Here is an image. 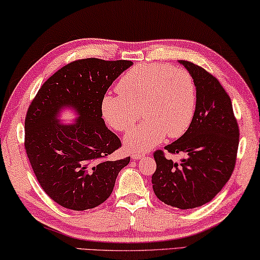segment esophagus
<instances>
[{
	"label": "esophagus",
	"mask_w": 260,
	"mask_h": 260,
	"mask_svg": "<svg viewBox=\"0 0 260 260\" xmlns=\"http://www.w3.org/2000/svg\"><path fill=\"white\" fill-rule=\"evenodd\" d=\"M145 156L144 153H133V155H131V157L134 158V160H138V158H142Z\"/></svg>",
	"instance_id": "obj_1"
}]
</instances>
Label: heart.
<instances>
[{
    "label": "heart",
    "mask_w": 260,
    "mask_h": 260,
    "mask_svg": "<svg viewBox=\"0 0 260 260\" xmlns=\"http://www.w3.org/2000/svg\"><path fill=\"white\" fill-rule=\"evenodd\" d=\"M116 95H105L102 113L120 133L130 130L140 117L145 120L125 136L131 152H144L169 138L183 136L193 121L197 85L188 71L168 63L145 62L130 68L116 85Z\"/></svg>",
    "instance_id": "heart-1"
}]
</instances>
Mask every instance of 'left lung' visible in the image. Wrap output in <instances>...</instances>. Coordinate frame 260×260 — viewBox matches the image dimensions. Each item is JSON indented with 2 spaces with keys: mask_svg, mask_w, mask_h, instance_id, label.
<instances>
[{
  "mask_svg": "<svg viewBox=\"0 0 260 260\" xmlns=\"http://www.w3.org/2000/svg\"><path fill=\"white\" fill-rule=\"evenodd\" d=\"M197 85V107L187 131L167 145L170 154H185L179 163L154 152L156 170L152 176L160 201L181 210L201 207L220 192L233 174L240 130L232 100L215 76L199 65L179 60Z\"/></svg>",
  "mask_w": 260,
  "mask_h": 260,
  "instance_id": "8db88e82",
  "label": "left lung"
}]
</instances>
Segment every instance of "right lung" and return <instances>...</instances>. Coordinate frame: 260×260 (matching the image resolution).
<instances>
[{
    "instance_id": "obj_1",
    "label": "right lung",
    "mask_w": 260,
    "mask_h": 260,
    "mask_svg": "<svg viewBox=\"0 0 260 260\" xmlns=\"http://www.w3.org/2000/svg\"><path fill=\"white\" fill-rule=\"evenodd\" d=\"M133 65L130 60L85 58L61 67L44 82L25 117V149L41 187L54 202L82 211L112 194L116 177L130 156L109 161L122 146L105 125L102 102L113 81ZM71 106L80 116L73 125L55 120Z\"/></svg>"
}]
</instances>
